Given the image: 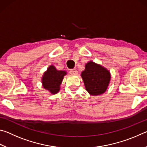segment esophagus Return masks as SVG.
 Here are the masks:
<instances>
[{"label":"esophagus","mask_w":147,"mask_h":147,"mask_svg":"<svg viewBox=\"0 0 147 147\" xmlns=\"http://www.w3.org/2000/svg\"><path fill=\"white\" fill-rule=\"evenodd\" d=\"M71 74H73V75H76L78 74V71H77L76 69H71L70 71H69Z\"/></svg>","instance_id":"esophagus-1"}]
</instances>
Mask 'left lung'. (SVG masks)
Segmentation results:
<instances>
[{"instance_id": "obj_1", "label": "left lung", "mask_w": 147, "mask_h": 147, "mask_svg": "<svg viewBox=\"0 0 147 147\" xmlns=\"http://www.w3.org/2000/svg\"><path fill=\"white\" fill-rule=\"evenodd\" d=\"M86 90L92 95H98L106 91L110 80V73L102 66L89 61L81 74Z\"/></svg>"}]
</instances>
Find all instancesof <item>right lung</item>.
<instances>
[{
	"label": "right lung",
	"mask_w": 147,
	"mask_h": 147,
	"mask_svg": "<svg viewBox=\"0 0 147 147\" xmlns=\"http://www.w3.org/2000/svg\"><path fill=\"white\" fill-rule=\"evenodd\" d=\"M65 74V71H58L55 67L51 65L44 73L42 78L43 88L47 90H49L51 93H57L59 90V86Z\"/></svg>",
	"instance_id": "1"
}]
</instances>
